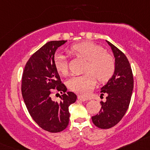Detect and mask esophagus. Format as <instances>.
Instances as JSON below:
<instances>
[{
  "label": "esophagus",
  "mask_w": 150,
  "mask_h": 150,
  "mask_svg": "<svg viewBox=\"0 0 150 150\" xmlns=\"http://www.w3.org/2000/svg\"><path fill=\"white\" fill-rule=\"evenodd\" d=\"M78 98L79 100H80V101H83V102L87 101V100H88V98H85V97L82 96V95H78Z\"/></svg>",
  "instance_id": "34e87169"
}]
</instances>
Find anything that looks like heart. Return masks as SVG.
Returning a JSON list of instances; mask_svg holds the SVG:
<instances>
[{
    "label": "heart",
    "instance_id": "1",
    "mask_svg": "<svg viewBox=\"0 0 150 150\" xmlns=\"http://www.w3.org/2000/svg\"><path fill=\"white\" fill-rule=\"evenodd\" d=\"M69 51L87 60L83 75L75 76L67 83L69 88L77 93L87 95L92 91L97 83H106L114 75L116 64L114 57L104 48L91 41H83L72 45ZM54 66L60 74L66 75L68 66L66 59L62 54L54 58Z\"/></svg>",
    "mask_w": 150,
    "mask_h": 150
}]
</instances>
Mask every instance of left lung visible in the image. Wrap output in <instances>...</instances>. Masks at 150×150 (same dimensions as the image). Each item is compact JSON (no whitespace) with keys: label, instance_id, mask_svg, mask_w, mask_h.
I'll return each mask as SVG.
<instances>
[{"label":"left lung","instance_id":"1","mask_svg":"<svg viewBox=\"0 0 150 150\" xmlns=\"http://www.w3.org/2000/svg\"><path fill=\"white\" fill-rule=\"evenodd\" d=\"M107 42L114 54L116 68L113 76L101 88L100 93L102 95H106V101L100 102L102 107L99 113L92 117L94 125L100 129H109L121 120L129 108L134 87L128 59L117 47Z\"/></svg>","mask_w":150,"mask_h":150}]
</instances>
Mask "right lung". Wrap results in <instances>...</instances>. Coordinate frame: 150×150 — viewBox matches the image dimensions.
<instances>
[{"label":"right lung","instance_id":"right-lung-1","mask_svg":"<svg viewBox=\"0 0 150 150\" xmlns=\"http://www.w3.org/2000/svg\"><path fill=\"white\" fill-rule=\"evenodd\" d=\"M67 40L50 41L38 50L26 62L22 76L21 92L29 114L44 130L60 132L68 125V107L77 100L61 83L54 66L57 47ZM54 91L64 94L59 102L51 99Z\"/></svg>","mask_w":150,"mask_h":150}]
</instances>
